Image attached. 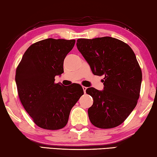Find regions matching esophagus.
<instances>
[{
  "label": "esophagus",
  "mask_w": 157,
  "mask_h": 157,
  "mask_svg": "<svg viewBox=\"0 0 157 157\" xmlns=\"http://www.w3.org/2000/svg\"><path fill=\"white\" fill-rule=\"evenodd\" d=\"M82 89H83V91L84 92V94H85L86 93V89H87V88H86V86H82Z\"/></svg>",
  "instance_id": "obj_1"
}]
</instances>
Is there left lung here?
I'll use <instances>...</instances> for the list:
<instances>
[{
	"label": "left lung",
	"mask_w": 157,
	"mask_h": 157,
	"mask_svg": "<svg viewBox=\"0 0 157 157\" xmlns=\"http://www.w3.org/2000/svg\"><path fill=\"white\" fill-rule=\"evenodd\" d=\"M77 47L95 75H104L103 90L88 88L93 105L88 109L91 124L111 128L123 123L137 105L142 71L132 49L112 37L79 38Z\"/></svg>",
	"instance_id": "8db88e82"
}]
</instances>
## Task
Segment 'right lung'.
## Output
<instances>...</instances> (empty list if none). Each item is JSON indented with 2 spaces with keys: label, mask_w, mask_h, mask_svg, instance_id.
<instances>
[{
  "label": "right lung",
  "mask_w": 157,
  "mask_h": 157,
  "mask_svg": "<svg viewBox=\"0 0 157 157\" xmlns=\"http://www.w3.org/2000/svg\"><path fill=\"white\" fill-rule=\"evenodd\" d=\"M75 40L48 38L31 44L16 71L15 82L22 105L34 123L47 130L65 126L73 107L84 94L79 84L54 83L63 73V61Z\"/></svg>",
  "instance_id": "obj_1"
}]
</instances>
